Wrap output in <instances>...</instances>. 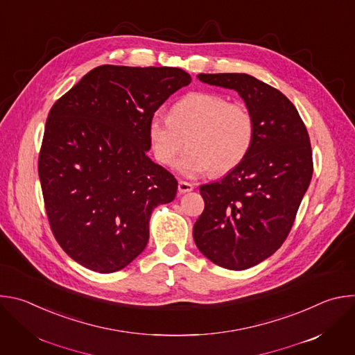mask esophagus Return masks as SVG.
Listing matches in <instances>:
<instances>
[{
    "label": "esophagus",
    "instance_id": "obj_1",
    "mask_svg": "<svg viewBox=\"0 0 355 355\" xmlns=\"http://www.w3.org/2000/svg\"><path fill=\"white\" fill-rule=\"evenodd\" d=\"M193 189V184L192 182H187V181H180L178 182V192L180 193H185V192H191Z\"/></svg>",
    "mask_w": 355,
    "mask_h": 355
}]
</instances>
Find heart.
<instances>
[{"mask_svg": "<svg viewBox=\"0 0 355 355\" xmlns=\"http://www.w3.org/2000/svg\"><path fill=\"white\" fill-rule=\"evenodd\" d=\"M256 119L241 103H229L215 92H191L171 107L170 116L156 112L147 123V137L156 160L171 167L181 150L178 171L189 178L209 173L225 174L250 153Z\"/></svg>", "mask_w": 355, "mask_h": 355, "instance_id": "obj_1", "label": "heart"}]
</instances>
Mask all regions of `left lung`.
<instances>
[{
    "label": "left lung",
    "mask_w": 355,
    "mask_h": 355,
    "mask_svg": "<svg viewBox=\"0 0 355 355\" xmlns=\"http://www.w3.org/2000/svg\"><path fill=\"white\" fill-rule=\"evenodd\" d=\"M202 83L239 92L254 115L247 157L222 180L200 185L205 209L193 240L212 263L247 270L282 245L313 174L312 147L295 105L277 88L239 73L198 74Z\"/></svg>",
    "instance_id": "obj_1"
}]
</instances>
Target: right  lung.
<instances>
[{"mask_svg": "<svg viewBox=\"0 0 355 355\" xmlns=\"http://www.w3.org/2000/svg\"><path fill=\"white\" fill-rule=\"evenodd\" d=\"M191 83L175 67L99 66L49 112L39 178L52 232L83 267L125 268L148 241L153 209L178 182L147 156V123L164 101Z\"/></svg>", "mask_w": 355, "mask_h": 355, "instance_id": "obj_1", "label": "right lung"}]
</instances>
